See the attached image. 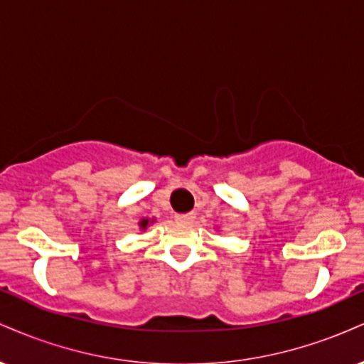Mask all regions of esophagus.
I'll return each instance as SVG.
<instances>
[{"mask_svg": "<svg viewBox=\"0 0 364 364\" xmlns=\"http://www.w3.org/2000/svg\"><path fill=\"white\" fill-rule=\"evenodd\" d=\"M195 214L193 212H188V214H178L176 217H174V219L178 220V223H181V224H191L195 220Z\"/></svg>", "mask_w": 364, "mask_h": 364, "instance_id": "obj_1", "label": "esophagus"}]
</instances>
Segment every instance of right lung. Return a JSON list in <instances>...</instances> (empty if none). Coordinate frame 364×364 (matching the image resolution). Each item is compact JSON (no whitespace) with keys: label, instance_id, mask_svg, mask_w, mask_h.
Wrapping results in <instances>:
<instances>
[{"label":"right lung","instance_id":"add662e5","mask_svg":"<svg viewBox=\"0 0 364 364\" xmlns=\"http://www.w3.org/2000/svg\"><path fill=\"white\" fill-rule=\"evenodd\" d=\"M149 223H150L149 219H141V220H140V228L145 229V228H147V225H149Z\"/></svg>","mask_w":364,"mask_h":364}]
</instances>
